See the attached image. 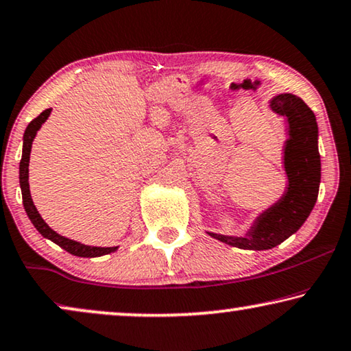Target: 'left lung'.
I'll use <instances>...</instances> for the list:
<instances>
[{"instance_id":"left-lung-1","label":"left lung","mask_w":351,"mask_h":351,"mask_svg":"<svg viewBox=\"0 0 351 351\" xmlns=\"http://www.w3.org/2000/svg\"><path fill=\"white\" fill-rule=\"evenodd\" d=\"M270 110L285 116L288 140L283 147L288 187L278 202L263 211L243 237L208 232L210 237L241 250H270L295 234L308 218L318 199L322 160L318 151V125L313 111L302 98L280 93L270 100Z\"/></svg>"}]
</instances>
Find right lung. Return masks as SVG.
<instances>
[{
  "mask_svg": "<svg viewBox=\"0 0 351 351\" xmlns=\"http://www.w3.org/2000/svg\"><path fill=\"white\" fill-rule=\"evenodd\" d=\"M51 108L46 111H43L36 119H33L29 122L25 133H23V149H22V160H21V167H19V180H21V189H22V199H23V206H25V211L28 215L29 221H32L33 226L36 227V230L41 234L44 239L52 240L53 243H57L60 248H63L68 253L73 256H79V258H98V256H105L110 253H114L117 250V246H108V248H101V246H88V245H82L76 240H70L66 237H63L60 234H57L56 230H52L44 219L41 218V215L38 213L36 206H34L33 200H32V194H29V184H28V164H29V152H32V145L34 136L44 122L47 121L49 114H51Z\"/></svg>",
  "mask_w": 351,
  "mask_h": 351,
  "instance_id": "obj_1",
  "label": "right lung"
}]
</instances>
